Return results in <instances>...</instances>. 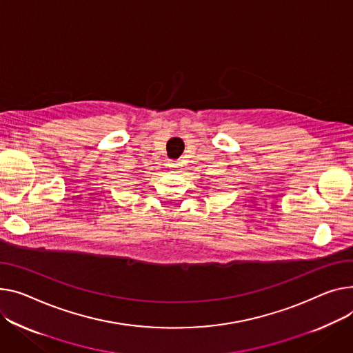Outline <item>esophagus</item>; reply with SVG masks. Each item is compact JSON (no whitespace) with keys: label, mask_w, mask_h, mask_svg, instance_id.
Here are the masks:
<instances>
[{"label":"esophagus","mask_w":353,"mask_h":353,"mask_svg":"<svg viewBox=\"0 0 353 353\" xmlns=\"http://www.w3.org/2000/svg\"><path fill=\"white\" fill-rule=\"evenodd\" d=\"M169 168L173 170H180L181 169V163L177 160H170L169 161Z\"/></svg>","instance_id":"esophagus-1"}]
</instances>
